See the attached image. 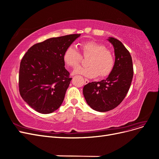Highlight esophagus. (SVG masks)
I'll return each instance as SVG.
<instances>
[{"mask_svg": "<svg viewBox=\"0 0 159 159\" xmlns=\"http://www.w3.org/2000/svg\"><path fill=\"white\" fill-rule=\"evenodd\" d=\"M89 82V80H88V79H85V84H88Z\"/></svg>", "mask_w": 159, "mask_h": 159, "instance_id": "34e87169", "label": "esophagus"}]
</instances>
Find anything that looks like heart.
Segmentation results:
<instances>
[{
	"label": "heart",
	"mask_w": 159,
	"mask_h": 159,
	"mask_svg": "<svg viewBox=\"0 0 159 159\" xmlns=\"http://www.w3.org/2000/svg\"><path fill=\"white\" fill-rule=\"evenodd\" d=\"M80 50L84 57L89 56L87 61L89 66L77 68L74 74L92 78L99 74L105 78L111 73L115 66V57L112 52L105 45L94 41L85 42L80 44ZM63 59L67 66L75 68L80 64L82 57L75 47L70 46L64 51Z\"/></svg>",
	"instance_id": "heart-1"
}]
</instances>
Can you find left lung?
I'll return each instance as SVG.
<instances>
[{
	"mask_svg": "<svg viewBox=\"0 0 159 159\" xmlns=\"http://www.w3.org/2000/svg\"><path fill=\"white\" fill-rule=\"evenodd\" d=\"M114 47V68L108 78L85 85L83 93L86 102L93 109L100 112L112 110L121 103L131 86L133 68L131 54L121 42L110 38Z\"/></svg>",
	"mask_w": 159,
	"mask_h": 159,
	"instance_id": "1",
	"label": "left lung"
}]
</instances>
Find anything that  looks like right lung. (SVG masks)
<instances>
[{
  "label": "right lung",
  "mask_w": 159,
  "mask_h": 159,
  "mask_svg": "<svg viewBox=\"0 0 159 159\" xmlns=\"http://www.w3.org/2000/svg\"><path fill=\"white\" fill-rule=\"evenodd\" d=\"M80 36L49 38L33 45L24 55L19 69V92L37 112L51 113L63 102L72 79L65 68L64 53Z\"/></svg>",
  "instance_id": "obj_1"
}]
</instances>
